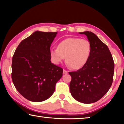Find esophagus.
<instances>
[{
    "label": "esophagus",
    "instance_id": "1",
    "mask_svg": "<svg viewBox=\"0 0 124 124\" xmlns=\"http://www.w3.org/2000/svg\"><path fill=\"white\" fill-rule=\"evenodd\" d=\"M68 73V71L66 70H63V74H66Z\"/></svg>",
    "mask_w": 124,
    "mask_h": 124
}]
</instances>
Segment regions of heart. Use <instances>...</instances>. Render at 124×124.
<instances>
[{
	"label": "heart",
	"mask_w": 124,
	"mask_h": 124,
	"mask_svg": "<svg viewBox=\"0 0 124 124\" xmlns=\"http://www.w3.org/2000/svg\"><path fill=\"white\" fill-rule=\"evenodd\" d=\"M91 45L86 39L68 38L58 43L57 48H52L50 55L54 64L64 59L70 69L78 70L87 63L91 53Z\"/></svg>",
	"instance_id": "heart-1"
}]
</instances>
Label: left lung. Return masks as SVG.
<instances>
[{"label": "left lung", "mask_w": 124, "mask_h": 124, "mask_svg": "<svg viewBox=\"0 0 124 124\" xmlns=\"http://www.w3.org/2000/svg\"><path fill=\"white\" fill-rule=\"evenodd\" d=\"M85 34L91 45L89 61L82 68L69 72L72 77L70 89L74 99L83 103L98 101L106 95L112 86L114 62L108 47L94 33Z\"/></svg>", "instance_id": "8db88e82"}]
</instances>
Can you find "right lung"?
I'll return each mask as SVG.
<instances>
[{"label": "right lung", "mask_w": 124, "mask_h": 124, "mask_svg": "<svg viewBox=\"0 0 124 124\" xmlns=\"http://www.w3.org/2000/svg\"><path fill=\"white\" fill-rule=\"evenodd\" d=\"M57 33L36 31L21 42L12 57V82L31 101L41 102L51 97L62 77L63 69L50 61V46Z\"/></svg>", "instance_id": "1"}]
</instances>
